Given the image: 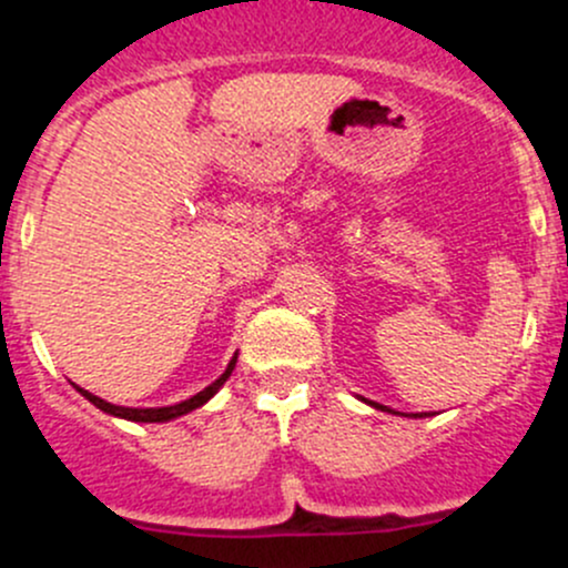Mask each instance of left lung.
Listing matches in <instances>:
<instances>
[{"label":"left lung","instance_id":"left-lung-1","mask_svg":"<svg viewBox=\"0 0 568 568\" xmlns=\"http://www.w3.org/2000/svg\"><path fill=\"white\" fill-rule=\"evenodd\" d=\"M365 400V398H363ZM371 406H376V409H382V412H393V409H387V406H382V404H374V400H368ZM412 417H423V415H412Z\"/></svg>","mask_w":568,"mask_h":568}]
</instances>
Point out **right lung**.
I'll use <instances>...</instances> for the list:
<instances>
[{
  "mask_svg": "<svg viewBox=\"0 0 568 568\" xmlns=\"http://www.w3.org/2000/svg\"><path fill=\"white\" fill-rule=\"evenodd\" d=\"M233 368H236V357L231 359V365H227V368H225V374H222L216 382H211V385L205 387V390H200L197 395H192V398L181 400V404H173V406H151V409H131V406H114V404H109V400L99 398V395L82 390V387H77V390L82 393L84 398L90 400V404L99 406L101 412H106V415L123 417V420H134V423H168V420H173V417H181V415H186V412H192V409H197V406H203L205 400L211 398V395H214L216 390H220L222 385H225L227 376L233 374Z\"/></svg>",
  "mask_w": 568,
  "mask_h": 568,
  "instance_id": "1",
  "label": "right lung"
}]
</instances>
